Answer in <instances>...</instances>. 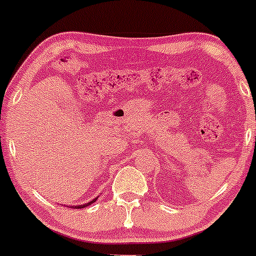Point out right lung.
<instances>
[{
    "label": "right lung",
    "instance_id": "1",
    "mask_svg": "<svg viewBox=\"0 0 256 256\" xmlns=\"http://www.w3.org/2000/svg\"><path fill=\"white\" fill-rule=\"evenodd\" d=\"M97 198H98V196H97ZM97 198L92 199L91 202H88V203H86V204H80V206H69V208H72V209H82V208H86V206H91V204L94 203V202L97 200Z\"/></svg>",
    "mask_w": 256,
    "mask_h": 256
}]
</instances>
